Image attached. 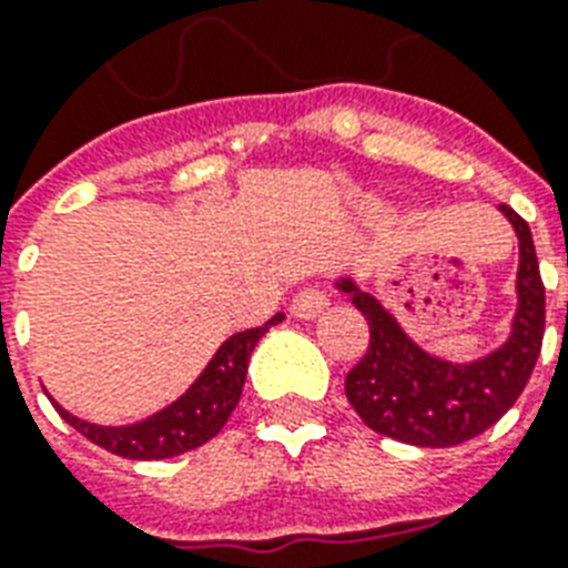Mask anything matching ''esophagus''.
<instances>
[{
    "label": "esophagus",
    "instance_id": "obj_1",
    "mask_svg": "<svg viewBox=\"0 0 568 568\" xmlns=\"http://www.w3.org/2000/svg\"><path fill=\"white\" fill-rule=\"evenodd\" d=\"M327 306H329L327 292L318 288V285H310V288H303V292L294 294L292 315L301 321H312V318H318L321 312L327 310Z\"/></svg>",
    "mask_w": 568,
    "mask_h": 568
}]
</instances>
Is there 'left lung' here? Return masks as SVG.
Returning a JSON list of instances; mask_svg holds the SVG:
<instances>
[{
  "label": "left lung",
  "mask_w": 568,
  "mask_h": 568,
  "mask_svg": "<svg viewBox=\"0 0 568 568\" xmlns=\"http://www.w3.org/2000/svg\"><path fill=\"white\" fill-rule=\"evenodd\" d=\"M519 239L516 315L510 336L493 354L448 363L406 336L397 318L351 276L336 283L368 321V351L351 368L345 395L374 433L418 448H450L489 430L528 386L546 333V285L530 226L498 205Z\"/></svg>",
  "instance_id": "left-lung-1"
}]
</instances>
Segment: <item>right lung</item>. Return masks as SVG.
Instances as JSON below:
<instances>
[{"instance_id":"obj_1","label":"right lung","mask_w":568,"mask_h":568,"mask_svg":"<svg viewBox=\"0 0 568 568\" xmlns=\"http://www.w3.org/2000/svg\"><path fill=\"white\" fill-rule=\"evenodd\" d=\"M285 315L276 312L274 318L265 321L262 327L244 329L235 333L217 347V354L209 359L203 374L191 383V388L182 397H176L171 406H164L155 415L144 418V422L123 424V427H102V424H91L75 418L52 400L61 418L70 427L88 436L93 445L118 454L126 459H168L180 457L185 450H194L214 439L232 409L239 406L241 388H244V377H247V363L253 347L258 345V338L265 336L267 329L280 324Z\"/></svg>"}]
</instances>
